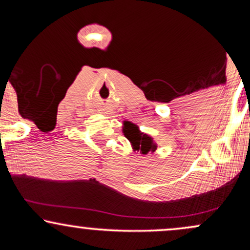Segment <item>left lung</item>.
Segmentation results:
<instances>
[{"instance_id":"obj_1","label":"left lung","mask_w":250,"mask_h":250,"mask_svg":"<svg viewBox=\"0 0 250 250\" xmlns=\"http://www.w3.org/2000/svg\"><path fill=\"white\" fill-rule=\"evenodd\" d=\"M123 134L130 142L134 151H140V154L147 155L156 150L157 145L150 135L142 133L140 128L135 123L125 122L123 123Z\"/></svg>"}]
</instances>
